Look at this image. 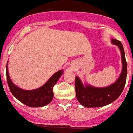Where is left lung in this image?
<instances>
[{"mask_svg": "<svg viewBox=\"0 0 133 133\" xmlns=\"http://www.w3.org/2000/svg\"><path fill=\"white\" fill-rule=\"evenodd\" d=\"M111 43L117 45L121 53L122 69L117 80L108 86L98 88L82 82L78 76L75 78L76 96L78 102L86 108H100L111 104L120 96L125 85L127 68L125 52L122 44L116 39L111 40Z\"/></svg>", "mask_w": 133, "mask_h": 133, "instance_id": "1", "label": "left lung"}]
</instances>
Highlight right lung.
I'll return each mask as SVG.
<instances>
[{
  "mask_svg": "<svg viewBox=\"0 0 133 133\" xmlns=\"http://www.w3.org/2000/svg\"><path fill=\"white\" fill-rule=\"evenodd\" d=\"M8 61L6 65V77L8 84L12 95L22 104L31 108H40L45 106L52 101L53 98V86L64 73L61 69L56 72L49 78V80L40 88L33 90H24L17 86L11 81L9 75Z\"/></svg>",
  "mask_w": 133,
  "mask_h": 133,
  "instance_id": "right-lung-1",
  "label": "right lung"
}]
</instances>
